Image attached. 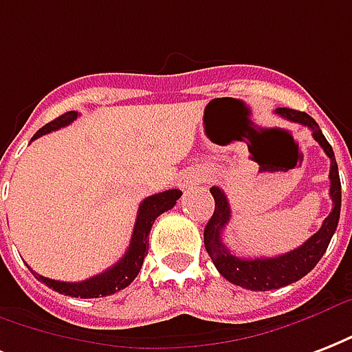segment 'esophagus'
I'll list each match as a JSON object with an SVG mask.
<instances>
[{"mask_svg":"<svg viewBox=\"0 0 352 352\" xmlns=\"http://www.w3.org/2000/svg\"><path fill=\"white\" fill-rule=\"evenodd\" d=\"M197 181H199V177H197V173H195V171H192V170L182 171L181 175H179V181H177V186L181 188V190H188V188L194 186Z\"/></svg>","mask_w":352,"mask_h":352,"instance_id":"obj_1","label":"esophagus"}]
</instances>
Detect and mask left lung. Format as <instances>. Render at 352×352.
<instances>
[{
  "instance_id": "8db88e82",
  "label": "left lung",
  "mask_w": 352,
  "mask_h": 352,
  "mask_svg": "<svg viewBox=\"0 0 352 352\" xmlns=\"http://www.w3.org/2000/svg\"><path fill=\"white\" fill-rule=\"evenodd\" d=\"M275 114L286 118L289 122L307 125L312 131L314 140L323 147L327 157L331 158L329 179H331L332 212L327 216L321 229L316 234L310 236L302 245L289 253L270 256V258H238L236 254H232L225 248L223 240H221L225 227L230 221L229 199L221 188H210V194L214 195V201H216V208L205 227L206 253L212 258L214 265L218 267V272L229 283L245 289H253V292L283 288L312 272L331 243L332 234L338 227V219H340V208H342V182H340V173H338L336 158H334L331 144L327 142L316 120L308 116L307 112L294 111V109H277Z\"/></svg>"
}]
</instances>
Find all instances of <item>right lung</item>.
I'll return each instance as SVG.
<instances>
[{
	"mask_svg": "<svg viewBox=\"0 0 352 352\" xmlns=\"http://www.w3.org/2000/svg\"><path fill=\"white\" fill-rule=\"evenodd\" d=\"M77 120V112L69 111L57 120L45 123L44 127L38 129L31 140H36L40 136L57 131L60 127H66L69 123ZM181 190H166L160 194L149 195L142 201L138 206V216H136V223H134L133 236H131V243L129 249L125 251L122 258L118 260L116 264L99 273L96 277H90L80 283H63V280H53V278L42 277L38 273L33 275L38 278L40 283H44L47 288H53L58 294L69 295V297H80V299H94V297H107L120 292V289L127 288L129 284L133 283L136 275L140 273V267L144 264V258L147 256V248H149V232L155 223V219L164 214L166 210L173 208L177 199L181 197Z\"/></svg>",
	"mask_w": 352,
	"mask_h": 352,
	"instance_id": "add662e5",
	"label": "right lung"
}]
</instances>
